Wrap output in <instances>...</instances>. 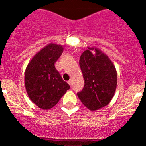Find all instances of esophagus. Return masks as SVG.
<instances>
[{
    "label": "esophagus",
    "instance_id": "1",
    "mask_svg": "<svg viewBox=\"0 0 146 146\" xmlns=\"http://www.w3.org/2000/svg\"><path fill=\"white\" fill-rule=\"evenodd\" d=\"M68 83H69V86H72V79H71V80H69V81H68Z\"/></svg>",
    "mask_w": 146,
    "mask_h": 146
}]
</instances>
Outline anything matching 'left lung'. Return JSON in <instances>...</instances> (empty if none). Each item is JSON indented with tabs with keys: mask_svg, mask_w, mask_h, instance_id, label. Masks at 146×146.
Segmentation results:
<instances>
[{
	"mask_svg": "<svg viewBox=\"0 0 146 146\" xmlns=\"http://www.w3.org/2000/svg\"><path fill=\"white\" fill-rule=\"evenodd\" d=\"M80 58L85 85L77 96L91 111L108 105L117 86V72L108 55L97 48L88 47Z\"/></svg>",
	"mask_w": 146,
	"mask_h": 146,
	"instance_id": "1",
	"label": "left lung"
}]
</instances>
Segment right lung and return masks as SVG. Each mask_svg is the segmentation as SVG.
Wrapping results in <instances>:
<instances>
[{
	"label": "right lung",
	"mask_w": 146,
	"mask_h": 146,
	"mask_svg": "<svg viewBox=\"0 0 146 146\" xmlns=\"http://www.w3.org/2000/svg\"><path fill=\"white\" fill-rule=\"evenodd\" d=\"M63 51L62 45L49 44L33 56L25 69L27 94L41 109L53 108L70 88L55 67Z\"/></svg>",
	"instance_id": "1"
}]
</instances>
